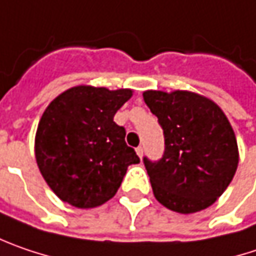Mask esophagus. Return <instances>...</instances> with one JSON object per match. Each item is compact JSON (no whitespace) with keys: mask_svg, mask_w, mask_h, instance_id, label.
Here are the masks:
<instances>
[{"mask_svg":"<svg viewBox=\"0 0 256 256\" xmlns=\"http://www.w3.org/2000/svg\"><path fill=\"white\" fill-rule=\"evenodd\" d=\"M136 154L139 155V158H142V155H143V148H142V146H138V148H136Z\"/></svg>","mask_w":256,"mask_h":256,"instance_id":"obj_1","label":"esophagus"}]
</instances>
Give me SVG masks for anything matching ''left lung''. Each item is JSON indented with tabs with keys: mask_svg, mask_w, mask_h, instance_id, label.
Returning a JSON list of instances; mask_svg holds the SVG:
<instances>
[{
	"mask_svg": "<svg viewBox=\"0 0 256 256\" xmlns=\"http://www.w3.org/2000/svg\"><path fill=\"white\" fill-rule=\"evenodd\" d=\"M164 130L162 158L143 164L159 203L190 214L214 203L230 184L239 155L233 128L218 104L188 91L143 92Z\"/></svg>",
	"mask_w": 256,
	"mask_h": 256,
	"instance_id": "1",
	"label": "left lung"
}]
</instances>
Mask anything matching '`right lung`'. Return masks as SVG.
Instances as JSON below:
<instances>
[{
  "label": "right lung",
  "instance_id": "right-lung-1",
  "mask_svg": "<svg viewBox=\"0 0 256 256\" xmlns=\"http://www.w3.org/2000/svg\"><path fill=\"white\" fill-rule=\"evenodd\" d=\"M132 90L74 86L44 110L36 133L38 170L53 192L78 208L108 202L122 186L128 165L139 164L124 140L126 128L114 114Z\"/></svg>",
  "mask_w": 256,
  "mask_h": 256
}]
</instances>
